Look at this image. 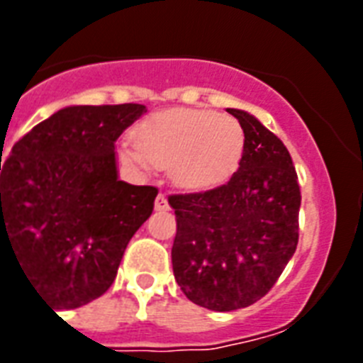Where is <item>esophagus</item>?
<instances>
[{
	"label": "esophagus",
	"instance_id": "esophagus-1",
	"mask_svg": "<svg viewBox=\"0 0 363 363\" xmlns=\"http://www.w3.org/2000/svg\"><path fill=\"white\" fill-rule=\"evenodd\" d=\"M154 209H156V211H169V201H167V198H165L164 194H160L158 198H156V201H154Z\"/></svg>",
	"mask_w": 363,
	"mask_h": 363
}]
</instances>
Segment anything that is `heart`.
<instances>
[{"label": "heart", "instance_id": "b5f03b06", "mask_svg": "<svg viewBox=\"0 0 363 363\" xmlns=\"http://www.w3.org/2000/svg\"><path fill=\"white\" fill-rule=\"evenodd\" d=\"M245 131L238 118L203 109H169L150 115L135 130V145H124L121 158L135 169H169L173 184L209 190L239 169Z\"/></svg>", "mask_w": 363, "mask_h": 363}]
</instances>
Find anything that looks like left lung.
<instances>
[{"label":"left lung","mask_w":363,"mask_h":363,"mask_svg":"<svg viewBox=\"0 0 363 363\" xmlns=\"http://www.w3.org/2000/svg\"><path fill=\"white\" fill-rule=\"evenodd\" d=\"M239 169L218 188L171 196L173 273L190 301L211 311L248 307L269 292L298 247V175L288 148L247 111Z\"/></svg>","instance_id":"obj_1"}]
</instances>
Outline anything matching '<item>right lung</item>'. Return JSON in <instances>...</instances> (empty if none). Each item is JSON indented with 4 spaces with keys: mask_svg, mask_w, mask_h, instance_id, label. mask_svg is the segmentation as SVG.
<instances>
[{
    "mask_svg": "<svg viewBox=\"0 0 363 363\" xmlns=\"http://www.w3.org/2000/svg\"><path fill=\"white\" fill-rule=\"evenodd\" d=\"M147 109L71 105L28 131L0 162L1 245L54 309L90 303L113 284L158 190L118 179L115 143Z\"/></svg>",
    "mask_w": 363,
    "mask_h": 363,
    "instance_id": "right-lung-1",
    "label": "right lung"
}]
</instances>
